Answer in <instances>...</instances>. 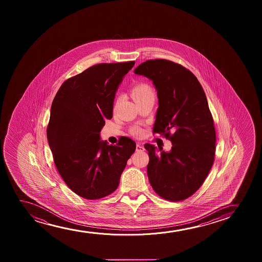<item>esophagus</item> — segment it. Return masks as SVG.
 I'll return each mask as SVG.
<instances>
[{
	"label": "esophagus",
	"instance_id": "esophagus-1",
	"mask_svg": "<svg viewBox=\"0 0 262 262\" xmlns=\"http://www.w3.org/2000/svg\"><path fill=\"white\" fill-rule=\"evenodd\" d=\"M143 146L142 145H140V144H137L136 145V151L137 152H142V151H144Z\"/></svg>",
	"mask_w": 262,
	"mask_h": 262
}]
</instances>
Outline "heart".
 <instances>
[{
	"label": "heart",
	"mask_w": 262,
	"mask_h": 262,
	"mask_svg": "<svg viewBox=\"0 0 262 262\" xmlns=\"http://www.w3.org/2000/svg\"><path fill=\"white\" fill-rule=\"evenodd\" d=\"M130 96L135 101V103L138 101L142 100L146 97H152L155 96L154 91L152 90L148 84L147 83H137L136 85L132 88L130 90ZM133 133L134 135H140L141 134V129L140 128H134L133 129Z\"/></svg>",
	"instance_id": "obj_1"
}]
</instances>
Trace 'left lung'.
<instances>
[{"label":"left lung","mask_w":262,"mask_h":262,"mask_svg":"<svg viewBox=\"0 0 262 262\" xmlns=\"http://www.w3.org/2000/svg\"><path fill=\"white\" fill-rule=\"evenodd\" d=\"M134 73L152 80L159 104L153 133L172 145L165 152L145 144L149 183L163 199L183 201L204 183L215 158V127L204 90L192 72L167 60L144 61Z\"/></svg>","instance_id":"left-lung-1"}]
</instances>
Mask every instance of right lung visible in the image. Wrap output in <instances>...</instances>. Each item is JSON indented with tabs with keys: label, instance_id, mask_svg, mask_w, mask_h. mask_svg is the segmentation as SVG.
<instances>
[{
	"label": "right lung",
	"instance_id": "obj_1",
	"mask_svg": "<svg viewBox=\"0 0 262 262\" xmlns=\"http://www.w3.org/2000/svg\"><path fill=\"white\" fill-rule=\"evenodd\" d=\"M135 61L94 65L62 83L52 103L47 135L54 164L67 186L97 200L114 192L136 143L122 137L116 146L100 140L113 117L115 93Z\"/></svg>",
	"mask_w": 262,
	"mask_h": 262
}]
</instances>
